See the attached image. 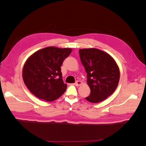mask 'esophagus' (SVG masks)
I'll use <instances>...</instances> for the list:
<instances>
[{
	"label": "esophagus",
	"mask_w": 146,
	"mask_h": 146,
	"mask_svg": "<svg viewBox=\"0 0 146 146\" xmlns=\"http://www.w3.org/2000/svg\"><path fill=\"white\" fill-rule=\"evenodd\" d=\"M82 84V82L79 81V80H77V81H76V82L75 83V85L76 86H79Z\"/></svg>",
	"instance_id": "obj_1"
}]
</instances>
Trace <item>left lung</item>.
Here are the masks:
<instances>
[{
    "label": "left lung",
    "mask_w": 146,
    "mask_h": 146,
    "mask_svg": "<svg viewBox=\"0 0 146 146\" xmlns=\"http://www.w3.org/2000/svg\"><path fill=\"white\" fill-rule=\"evenodd\" d=\"M80 60L87 73L90 94L86 100L98 103L113 94L120 79V71L111 56L95 48L79 50Z\"/></svg>",
    "instance_id": "left-lung-1"
}]
</instances>
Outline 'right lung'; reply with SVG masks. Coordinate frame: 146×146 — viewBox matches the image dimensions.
Listing matches in <instances>:
<instances>
[{
  "label": "right lung",
  "mask_w": 146,
  "mask_h": 146,
  "mask_svg": "<svg viewBox=\"0 0 146 146\" xmlns=\"http://www.w3.org/2000/svg\"><path fill=\"white\" fill-rule=\"evenodd\" d=\"M71 51L70 48L47 47L27 59L23 68V78L34 95L51 102L64 94L67 85L62 80L61 66Z\"/></svg>",
  "instance_id": "obj_1"
}]
</instances>
